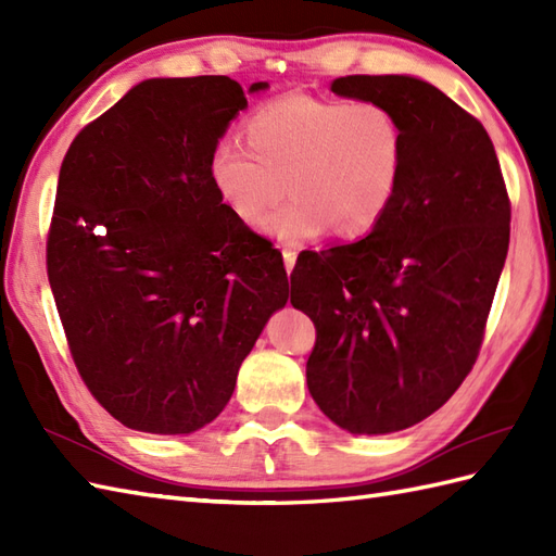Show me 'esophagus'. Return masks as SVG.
Wrapping results in <instances>:
<instances>
[{
	"mask_svg": "<svg viewBox=\"0 0 556 556\" xmlns=\"http://www.w3.org/2000/svg\"><path fill=\"white\" fill-rule=\"evenodd\" d=\"M281 255H285V267H287V271L291 275L293 265H296V257H299V253L293 251V248H285V251H281Z\"/></svg>",
	"mask_w": 556,
	"mask_h": 556,
	"instance_id": "34e87169",
	"label": "esophagus"
}]
</instances>
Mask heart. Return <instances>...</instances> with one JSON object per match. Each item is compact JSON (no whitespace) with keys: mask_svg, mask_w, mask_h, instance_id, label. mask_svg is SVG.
<instances>
[{"mask_svg":"<svg viewBox=\"0 0 556 556\" xmlns=\"http://www.w3.org/2000/svg\"><path fill=\"white\" fill-rule=\"evenodd\" d=\"M248 143L224 138L210 155V179L243 224H257L283 194L294 198L263 220L281 243H305L334 229L370 231L392 207L404 169V131L377 102L285 96L253 112Z\"/></svg>","mask_w":556,"mask_h":556,"instance_id":"heart-1","label":"heart"}]
</instances>
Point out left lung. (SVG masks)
<instances>
[{"label": "left lung", "mask_w": 556, "mask_h": 556, "mask_svg": "<svg viewBox=\"0 0 556 556\" xmlns=\"http://www.w3.org/2000/svg\"><path fill=\"white\" fill-rule=\"evenodd\" d=\"M332 92L396 116L404 169L365 239L299 255L291 303L317 332L305 365L315 404L353 434H387L444 406L473 368L511 203L485 128L430 83L344 76Z\"/></svg>", "instance_id": "left-lung-1"}]
</instances>
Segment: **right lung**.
Listing matches in <instances>:
<instances>
[{
  "label": "right lung",
  "instance_id": "right-lung-1",
  "mask_svg": "<svg viewBox=\"0 0 556 556\" xmlns=\"http://www.w3.org/2000/svg\"><path fill=\"white\" fill-rule=\"evenodd\" d=\"M245 108L229 76L150 78L83 128L59 169L47 277L83 382L131 430L215 420L289 301L281 253L210 179Z\"/></svg>",
  "mask_w": 556,
  "mask_h": 556
}]
</instances>
